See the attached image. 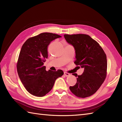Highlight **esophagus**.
<instances>
[{"label":"esophagus","mask_w":122,"mask_h":122,"mask_svg":"<svg viewBox=\"0 0 122 122\" xmlns=\"http://www.w3.org/2000/svg\"><path fill=\"white\" fill-rule=\"evenodd\" d=\"M64 74L66 76H68L70 75L69 73H68V72H64Z\"/></svg>","instance_id":"obj_1"}]
</instances>
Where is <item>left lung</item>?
<instances>
[{
  "label": "left lung",
  "mask_w": 122,
  "mask_h": 122,
  "mask_svg": "<svg viewBox=\"0 0 122 122\" xmlns=\"http://www.w3.org/2000/svg\"><path fill=\"white\" fill-rule=\"evenodd\" d=\"M64 37L76 50L74 63L84 69L81 76L72 74L77 77V82L74 86H70V90L78 97H90L98 90L107 77L106 54L99 44L89 35H64Z\"/></svg>",
  "instance_id": "8db88e82"
}]
</instances>
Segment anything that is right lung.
Masks as SVG:
<instances>
[{"label": "right lung", "instance_id": "right-lung-1", "mask_svg": "<svg viewBox=\"0 0 122 122\" xmlns=\"http://www.w3.org/2000/svg\"><path fill=\"white\" fill-rule=\"evenodd\" d=\"M61 36L43 32L28 39L22 45L18 57V76L27 91L42 97L52 89L57 78L63 76L61 70L46 71L44 62L48 58V46L52 41Z\"/></svg>", "mask_w": 122, "mask_h": 122}]
</instances>
